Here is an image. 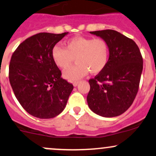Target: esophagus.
Listing matches in <instances>:
<instances>
[{
	"label": "esophagus",
	"instance_id": "obj_1",
	"mask_svg": "<svg viewBox=\"0 0 156 156\" xmlns=\"http://www.w3.org/2000/svg\"><path fill=\"white\" fill-rule=\"evenodd\" d=\"M78 81H75L74 82H73V86L76 87L77 85H78Z\"/></svg>",
	"mask_w": 156,
	"mask_h": 156
}]
</instances>
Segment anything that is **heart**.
Listing matches in <instances>:
<instances>
[{
	"label": "heart",
	"instance_id": "heart-1",
	"mask_svg": "<svg viewBox=\"0 0 156 156\" xmlns=\"http://www.w3.org/2000/svg\"><path fill=\"white\" fill-rule=\"evenodd\" d=\"M52 58L58 66L65 69L73 64L75 58L76 64L66 69L64 77L69 81L85 76L89 71L100 73L107 64L109 48L103 38L74 37L66 42V47L56 45L52 51Z\"/></svg>",
	"mask_w": 156,
	"mask_h": 156
}]
</instances>
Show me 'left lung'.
<instances>
[{
  "mask_svg": "<svg viewBox=\"0 0 156 156\" xmlns=\"http://www.w3.org/2000/svg\"><path fill=\"white\" fill-rule=\"evenodd\" d=\"M107 42L109 57L105 68L89 80L87 103L103 117L124 113L134 101L143 70V58L136 42L112 30L90 32Z\"/></svg>",
  "mask_w": 156,
  "mask_h": 156,
  "instance_id": "1",
  "label": "left lung"
}]
</instances>
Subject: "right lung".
Here are the masks:
<instances>
[{
    "label": "right lung",
    "mask_w": 156,
    "mask_h": 156,
    "mask_svg": "<svg viewBox=\"0 0 156 156\" xmlns=\"http://www.w3.org/2000/svg\"><path fill=\"white\" fill-rule=\"evenodd\" d=\"M67 32H41L26 39L12 55L9 78L23 109L38 119H52L66 107L73 85L61 77L52 51Z\"/></svg>",
    "instance_id": "right-lung-1"
}]
</instances>
